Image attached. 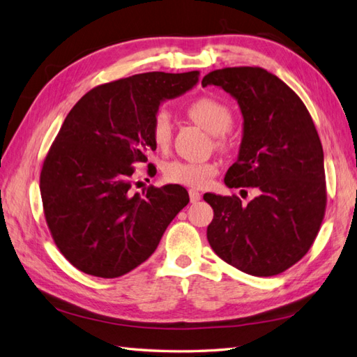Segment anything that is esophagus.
<instances>
[{"instance_id": "obj_1", "label": "esophagus", "mask_w": 357, "mask_h": 357, "mask_svg": "<svg viewBox=\"0 0 357 357\" xmlns=\"http://www.w3.org/2000/svg\"><path fill=\"white\" fill-rule=\"evenodd\" d=\"M189 199H191V203H197L200 202L202 194L197 191V189H189Z\"/></svg>"}]
</instances>
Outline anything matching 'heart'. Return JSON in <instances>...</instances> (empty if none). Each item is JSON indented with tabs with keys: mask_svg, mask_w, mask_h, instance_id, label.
I'll list each match as a JSON object with an SVG mask.
<instances>
[{
	"mask_svg": "<svg viewBox=\"0 0 357 357\" xmlns=\"http://www.w3.org/2000/svg\"><path fill=\"white\" fill-rule=\"evenodd\" d=\"M186 113L192 122L213 136L226 132L232 125V112L225 102L212 96H202L188 105ZM151 139L160 149L168 148L172 139V121L165 108L157 109L151 121ZM223 145V140H218ZM217 166L212 162L172 160L165 165L163 177L169 183H178L192 188L206 186L215 176Z\"/></svg>",
	"mask_w": 357,
	"mask_h": 357,
	"instance_id": "heart-1",
	"label": "heart"
}]
</instances>
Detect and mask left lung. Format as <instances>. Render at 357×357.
<instances>
[{"label": "left lung", "instance_id": "1", "mask_svg": "<svg viewBox=\"0 0 357 357\" xmlns=\"http://www.w3.org/2000/svg\"><path fill=\"white\" fill-rule=\"evenodd\" d=\"M238 102L243 139L227 169V188H255L243 204L236 195L204 194L213 209L212 250L253 276H273L303 258L326 213L324 151L304 102L280 77L259 67L213 70L202 81Z\"/></svg>", "mask_w": 357, "mask_h": 357}]
</instances>
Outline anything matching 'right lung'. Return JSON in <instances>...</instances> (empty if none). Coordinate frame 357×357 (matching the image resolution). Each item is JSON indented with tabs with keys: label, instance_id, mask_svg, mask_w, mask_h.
Listing matches in <instances>:
<instances>
[{
	"label": "right lung",
	"instance_id": "1",
	"mask_svg": "<svg viewBox=\"0 0 357 357\" xmlns=\"http://www.w3.org/2000/svg\"><path fill=\"white\" fill-rule=\"evenodd\" d=\"M199 71L134 75L90 90L47 154L39 189L54 243L79 271L117 278L153 255L189 203L180 185L132 192L134 163L155 151L154 113L199 82ZM149 169V166H148Z\"/></svg>",
	"mask_w": 357,
	"mask_h": 357
}]
</instances>
